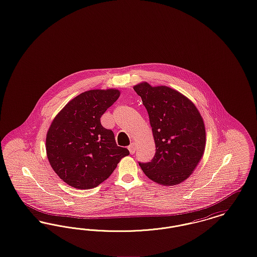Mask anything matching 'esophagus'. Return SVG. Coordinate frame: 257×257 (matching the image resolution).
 <instances>
[{"label":"esophagus","instance_id":"34e87169","mask_svg":"<svg viewBox=\"0 0 257 257\" xmlns=\"http://www.w3.org/2000/svg\"><path fill=\"white\" fill-rule=\"evenodd\" d=\"M128 149H129V151H130L131 154H134L135 150H136V145H135L134 143H132V144L128 147Z\"/></svg>","mask_w":257,"mask_h":257}]
</instances>
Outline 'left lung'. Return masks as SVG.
I'll use <instances>...</instances> for the list:
<instances>
[{"label":"left lung","instance_id":"obj_1","mask_svg":"<svg viewBox=\"0 0 257 257\" xmlns=\"http://www.w3.org/2000/svg\"><path fill=\"white\" fill-rule=\"evenodd\" d=\"M134 90L149 115L156 152L148 163H139L156 183L173 186L195 171L205 150V126L195 104L169 86L138 84Z\"/></svg>","mask_w":257,"mask_h":257}]
</instances>
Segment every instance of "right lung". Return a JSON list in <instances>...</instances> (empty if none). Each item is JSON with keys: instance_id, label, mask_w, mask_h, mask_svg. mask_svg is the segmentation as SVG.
I'll return each instance as SVG.
<instances>
[{"instance_id": "add662e5", "label": "right lung", "mask_w": 257, "mask_h": 257, "mask_svg": "<svg viewBox=\"0 0 257 257\" xmlns=\"http://www.w3.org/2000/svg\"><path fill=\"white\" fill-rule=\"evenodd\" d=\"M115 88L87 90L69 101L51 123L46 152L54 171L80 190L97 187L109 178L129 150L117 147L111 130L100 118L118 99Z\"/></svg>"}]
</instances>
